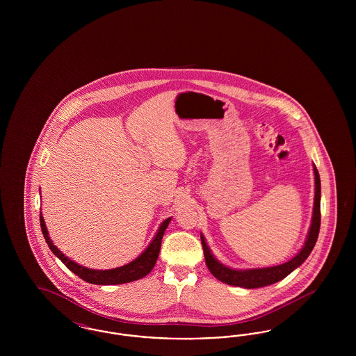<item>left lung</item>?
Masks as SVG:
<instances>
[{
    "mask_svg": "<svg viewBox=\"0 0 356 356\" xmlns=\"http://www.w3.org/2000/svg\"><path fill=\"white\" fill-rule=\"evenodd\" d=\"M314 175H315L314 212H312L311 227H309L303 248L291 260H288L283 264H279V266L266 267V268H251V270H234V268H229V267L221 264L220 261L211 252L203 235H200L202 244H203L205 264L216 279H219L225 284L236 286V287L250 288V289L266 287V286H271L273 283L284 279L291 272L296 270L299 266H302L305 263V259L309 256L311 251L314 250V247L316 244L319 229H321V177H319V172L315 165H314Z\"/></svg>",
    "mask_w": 356,
    "mask_h": 356,
    "instance_id": "8db88e82",
    "label": "left lung"
}]
</instances>
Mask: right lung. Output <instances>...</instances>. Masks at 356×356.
<instances>
[{"label":"right lung","instance_id":"obj_1","mask_svg":"<svg viewBox=\"0 0 356 356\" xmlns=\"http://www.w3.org/2000/svg\"><path fill=\"white\" fill-rule=\"evenodd\" d=\"M172 218H168L161 222L156 236L153 237L151 244L145 248V251L140 254L138 257H136L134 261L121 266L119 268H112V270H90L86 268L84 266H80L77 263H74L73 260L68 259L65 254H63L51 240L45 221L42 215L40 213V224H41V231L42 235L45 237V241L48 243L51 252L56 254L67 267L68 270L76 273L79 277H81L85 282L90 283V284H99V286H112V284H124V283H129V282H135L144 276H147L149 272L152 271L159 252H160V247H161V238L163 235L170 224Z\"/></svg>","mask_w":356,"mask_h":356}]
</instances>
